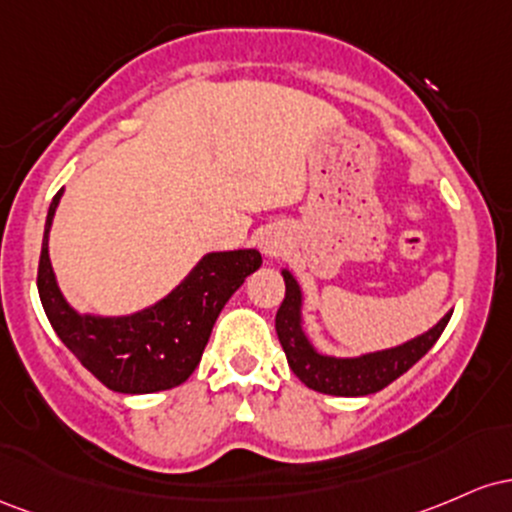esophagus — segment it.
<instances>
[{
	"label": "esophagus",
	"instance_id": "1",
	"mask_svg": "<svg viewBox=\"0 0 512 512\" xmlns=\"http://www.w3.org/2000/svg\"><path fill=\"white\" fill-rule=\"evenodd\" d=\"M275 249H278V241L263 239V251H266V254H275Z\"/></svg>",
	"mask_w": 512,
	"mask_h": 512
}]
</instances>
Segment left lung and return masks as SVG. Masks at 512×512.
Listing matches in <instances>:
<instances>
[{"label": "left lung", "instance_id": "obj_1", "mask_svg": "<svg viewBox=\"0 0 512 512\" xmlns=\"http://www.w3.org/2000/svg\"><path fill=\"white\" fill-rule=\"evenodd\" d=\"M283 278L285 300L280 304L278 314H275V331H278L280 346L285 350L287 365L292 367V372L309 389L321 394L365 396L380 392L396 377L404 375L409 367L416 365L435 346V341H438L452 317V312L445 314L433 329L399 348L370 353L363 355V358H329V355H319L302 331L300 285L287 271L283 273Z\"/></svg>", "mask_w": 512, "mask_h": 512}]
</instances>
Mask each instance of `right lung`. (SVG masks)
Instances as JSON below:
<instances>
[{
  "instance_id": "obj_1",
  "label": "right lung",
  "mask_w": 512,
  "mask_h": 512,
  "mask_svg": "<svg viewBox=\"0 0 512 512\" xmlns=\"http://www.w3.org/2000/svg\"><path fill=\"white\" fill-rule=\"evenodd\" d=\"M62 191L50 203L38 261V295L60 341L86 370L120 394L179 387L198 367L229 297L261 268L254 249L208 254L183 283L154 307L132 317H82L62 300L48 258V232Z\"/></svg>"
}]
</instances>
